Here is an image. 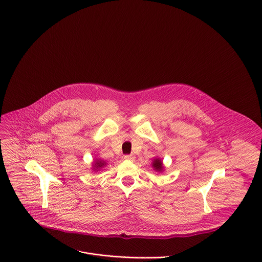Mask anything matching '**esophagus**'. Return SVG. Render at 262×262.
<instances>
[{"label": "esophagus", "instance_id": "obj_1", "mask_svg": "<svg viewBox=\"0 0 262 262\" xmlns=\"http://www.w3.org/2000/svg\"><path fill=\"white\" fill-rule=\"evenodd\" d=\"M124 158H125L126 160H134V159H135V156L132 155V154H127V155L124 156Z\"/></svg>", "mask_w": 262, "mask_h": 262}]
</instances>
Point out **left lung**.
Masks as SVG:
<instances>
[{
	"mask_svg": "<svg viewBox=\"0 0 262 262\" xmlns=\"http://www.w3.org/2000/svg\"><path fill=\"white\" fill-rule=\"evenodd\" d=\"M153 167L155 170L157 171H161L163 166H162V161L160 159H154V162H153Z\"/></svg>",
	"mask_w": 262,
	"mask_h": 262,
	"instance_id": "obj_1",
	"label": "left lung"
}]
</instances>
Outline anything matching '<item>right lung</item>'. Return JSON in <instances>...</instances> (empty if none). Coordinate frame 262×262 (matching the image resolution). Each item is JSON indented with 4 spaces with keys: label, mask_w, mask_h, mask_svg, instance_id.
Instances as JSON below:
<instances>
[{
    "label": "right lung",
    "mask_w": 262,
    "mask_h": 262,
    "mask_svg": "<svg viewBox=\"0 0 262 262\" xmlns=\"http://www.w3.org/2000/svg\"><path fill=\"white\" fill-rule=\"evenodd\" d=\"M104 164H105V162H104V161H102V160H98L97 162H95V166H94V168L99 169L100 167H103V166H104Z\"/></svg>",
    "instance_id": "add662e5"
}]
</instances>
